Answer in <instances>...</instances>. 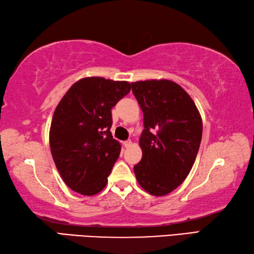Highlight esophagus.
<instances>
[{
	"label": "esophagus",
	"mask_w": 254,
	"mask_h": 254,
	"mask_svg": "<svg viewBox=\"0 0 254 254\" xmlns=\"http://www.w3.org/2000/svg\"><path fill=\"white\" fill-rule=\"evenodd\" d=\"M123 145L126 146V147L131 146V145H132V141H130V140H127V141H124V142H123Z\"/></svg>",
	"instance_id": "1"
}]
</instances>
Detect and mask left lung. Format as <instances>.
Here are the masks:
<instances>
[{"label":"left lung","instance_id":"left-lung-1","mask_svg":"<svg viewBox=\"0 0 254 254\" xmlns=\"http://www.w3.org/2000/svg\"><path fill=\"white\" fill-rule=\"evenodd\" d=\"M143 112L142 159L134 165L137 182L155 196L169 194L190 173L202 139V119L194 102L170 80L131 83Z\"/></svg>","mask_w":254,"mask_h":254}]
</instances>
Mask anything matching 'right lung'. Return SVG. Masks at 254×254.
Here are the masks:
<instances>
[{
	"instance_id": "right-lung-1",
	"label": "right lung",
	"mask_w": 254,
	"mask_h": 254,
	"mask_svg": "<svg viewBox=\"0 0 254 254\" xmlns=\"http://www.w3.org/2000/svg\"><path fill=\"white\" fill-rule=\"evenodd\" d=\"M131 90L127 81L84 77L55 109L50 147L57 169L71 190L94 195L107 186L121 144L113 139L111 110Z\"/></svg>"
}]
</instances>
